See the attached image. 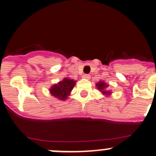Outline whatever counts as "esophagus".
<instances>
[{"label": "esophagus", "mask_w": 156, "mask_h": 156, "mask_svg": "<svg viewBox=\"0 0 156 156\" xmlns=\"http://www.w3.org/2000/svg\"><path fill=\"white\" fill-rule=\"evenodd\" d=\"M82 78H84V79H90V75H88V74H84V75H83Z\"/></svg>", "instance_id": "obj_1"}]
</instances>
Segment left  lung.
Returning <instances> with one entry per match:
<instances>
[{"mask_svg": "<svg viewBox=\"0 0 156 156\" xmlns=\"http://www.w3.org/2000/svg\"><path fill=\"white\" fill-rule=\"evenodd\" d=\"M96 86H97V89H98L99 90H100V92L103 94V95L109 96L110 94H112L111 91L108 90H107V88L108 87V84H106V83H105V81H99L98 83H97V84H96Z\"/></svg>", "mask_w": 156, "mask_h": 156, "instance_id": "left-lung-1", "label": "left lung"}]
</instances>
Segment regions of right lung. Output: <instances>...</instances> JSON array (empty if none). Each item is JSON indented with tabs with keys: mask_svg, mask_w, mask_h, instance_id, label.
Listing matches in <instances>:
<instances>
[{
	"mask_svg": "<svg viewBox=\"0 0 156 156\" xmlns=\"http://www.w3.org/2000/svg\"><path fill=\"white\" fill-rule=\"evenodd\" d=\"M76 81L69 78H65L62 81H59L57 84H55L50 87V93L52 96L56 97L61 100H66L68 96L73 87H75Z\"/></svg>",
	"mask_w": 156,
	"mask_h": 156,
	"instance_id": "add662e5",
	"label": "right lung"
}]
</instances>
